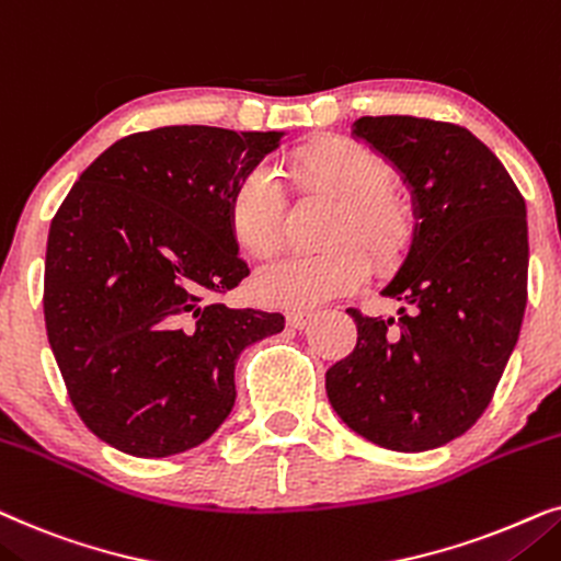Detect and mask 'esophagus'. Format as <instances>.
Returning a JSON list of instances; mask_svg holds the SVG:
<instances>
[{
    "mask_svg": "<svg viewBox=\"0 0 561 561\" xmlns=\"http://www.w3.org/2000/svg\"><path fill=\"white\" fill-rule=\"evenodd\" d=\"M310 318H312V312H308V310L287 312V323L293 325V328H305V325L310 323Z\"/></svg>",
    "mask_w": 561,
    "mask_h": 561,
    "instance_id": "obj_1",
    "label": "esophagus"
}]
</instances>
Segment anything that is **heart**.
<instances>
[{
    "label": "heart",
    "mask_w": 561,
    "mask_h": 561,
    "mask_svg": "<svg viewBox=\"0 0 561 561\" xmlns=\"http://www.w3.org/2000/svg\"><path fill=\"white\" fill-rule=\"evenodd\" d=\"M297 192H320L339 199L320 253H293L261 266L253 276L259 300L308 310L348 295L367 279L369 264L392 266L413 241V210L390 190L392 167L382 153L348 138H325L297 148L287 159ZM228 226L236 243L266 259L285 241L287 194L266 169H251L228 197Z\"/></svg>",
    "instance_id": "b5f03b06"
}]
</instances>
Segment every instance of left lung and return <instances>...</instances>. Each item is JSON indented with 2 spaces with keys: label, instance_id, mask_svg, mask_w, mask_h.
<instances>
[{
  "label": "left lung",
  "instance_id": "8db88e82",
  "mask_svg": "<svg viewBox=\"0 0 561 561\" xmlns=\"http://www.w3.org/2000/svg\"><path fill=\"white\" fill-rule=\"evenodd\" d=\"M354 133L413 186L421 226L382 289L398 318L346 312L356 346L325 371L348 428L392 451H428L488 410L528 297L526 199L461 125L413 115L356 119Z\"/></svg>",
  "mask_w": 561,
  "mask_h": 561
}]
</instances>
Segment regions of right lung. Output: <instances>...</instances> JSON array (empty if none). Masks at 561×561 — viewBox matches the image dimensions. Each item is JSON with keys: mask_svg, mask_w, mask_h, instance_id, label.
<instances>
[{"mask_svg": "<svg viewBox=\"0 0 561 561\" xmlns=\"http://www.w3.org/2000/svg\"><path fill=\"white\" fill-rule=\"evenodd\" d=\"M282 133L167 125L119 138L50 220L48 343L73 410L133 457L207 442L236 402V358L279 312L228 308L249 266L228 226L233 184Z\"/></svg>", "mask_w": 561, "mask_h": 561, "instance_id": "1", "label": "right lung"}]
</instances>
